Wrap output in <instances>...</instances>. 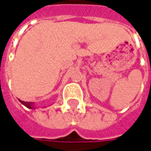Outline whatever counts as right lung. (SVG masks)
Masks as SVG:
<instances>
[{
    "instance_id": "add662e5",
    "label": "right lung",
    "mask_w": 151,
    "mask_h": 151,
    "mask_svg": "<svg viewBox=\"0 0 151 151\" xmlns=\"http://www.w3.org/2000/svg\"><path fill=\"white\" fill-rule=\"evenodd\" d=\"M19 101H20L22 105H24L26 107L29 108V109H35V106H34L33 102H26V101H22V100H19Z\"/></svg>"
}]
</instances>
